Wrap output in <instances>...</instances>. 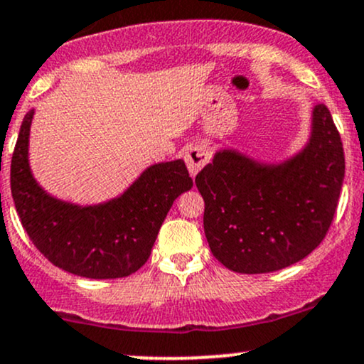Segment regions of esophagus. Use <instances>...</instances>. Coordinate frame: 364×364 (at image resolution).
<instances>
[{"mask_svg": "<svg viewBox=\"0 0 364 364\" xmlns=\"http://www.w3.org/2000/svg\"><path fill=\"white\" fill-rule=\"evenodd\" d=\"M185 161L191 176H196L198 171L202 169L208 161H210V150L203 147V145H195V147H190L186 150Z\"/></svg>", "mask_w": 364, "mask_h": 364, "instance_id": "obj_1", "label": "esophagus"}]
</instances>
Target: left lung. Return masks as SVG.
<instances>
[{
  "instance_id": "8db88e82",
  "label": "left lung",
  "mask_w": 364,
  "mask_h": 364,
  "mask_svg": "<svg viewBox=\"0 0 364 364\" xmlns=\"http://www.w3.org/2000/svg\"><path fill=\"white\" fill-rule=\"evenodd\" d=\"M344 169L341 135L325 104L313 106L308 144L286 161L217 150L195 178L210 252L240 274L275 272L303 260L332 224Z\"/></svg>"
}]
</instances>
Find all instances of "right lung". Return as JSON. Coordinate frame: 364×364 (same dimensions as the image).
<instances>
[{"instance_id":"obj_1","label":"right lung","mask_w":364,"mask_h":364,"mask_svg":"<svg viewBox=\"0 0 364 364\" xmlns=\"http://www.w3.org/2000/svg\"><path fill=\"white\" fill-rule=\"evenodd\" d=\"M34 109L25 114L11 157V196L23 229L53 265L89 279H118L136 272L174 200L191 190L185 161L152 164L116 198L77 205L51 196L28 164Z\"/></svg>"}]
</instances>
